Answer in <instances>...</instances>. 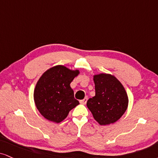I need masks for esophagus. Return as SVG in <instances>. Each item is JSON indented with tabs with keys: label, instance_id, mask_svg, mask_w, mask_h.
Returning <instances> with one entry per match:
<instances>
[{
	"label": "esophagus",
	"instance_id": "1",
	"mask_svg": "<svg viewBox=\"0 0 158 158\" xmlns=\"http://www.w3.org/2000/svg\"><path fill=\"white\" fill-rule=\"evenodd\" d=\"M87 100H88V97H85V98L83 99V100H80V103H81V104L85 105V103H86Z\"/></svg>",
	"mask_w": 158,
	"mask_h": 158
}]
</instances>
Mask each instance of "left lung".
I'll use <instances>...</instances> for the list:
<instances>
[{
    "label": "left lung",
    "mask_w": 158,
    "mask_h": 158,
    "mask_svg": "<svg viewBox=\"0 0 158 158\" xmlns=\"http://www.w3.org/2000/svg\"><path fill=\"white\" fill-rule=\"evenodd\" d=\"M94 82L95 96L89 99L87 107L101 125L114 123L127 108L125 89L114 76L108 74L94 75Z\"/></svg>",
    "instance_id": "8db88e82"
}]
</instances>
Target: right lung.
<instances>
[{
  "mask_svg": "<svg viewBox=\"0 0 158 158\" xmlns=\"http://www.w3.org/2000/svg\"><path fill=\"white\" fill-rule=\"evenodd\" d=\"M64 66L50 68L44 73L34 89L35 104L40 114L48 120L59 123L79 104L74 97L70 83L78 75Z\"/></svg>",
  "mask_w": 158,
  "mask_h": 158,
  "instance_id": "add662e5",
  "label": "right lung"
}]
</instances>
